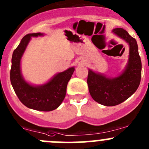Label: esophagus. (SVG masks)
<instances>
[{
	"instance_id": "esophagus-1",
	"label": "esophagus",
	"mask_w": 149,
	"mask_h": 149,
	"mask_svg": "<svg viewBox=\"0 0 149 149\" xmlns=\"http://www.w3.org/2000/svg\"><path fill=\"white\" fill-rule=\"evenodd\" d=\"M77 62H78V64H83L84 62V60L83 58H81V57H80V58L78 59Z\"/></svg>"
}]
</instances>
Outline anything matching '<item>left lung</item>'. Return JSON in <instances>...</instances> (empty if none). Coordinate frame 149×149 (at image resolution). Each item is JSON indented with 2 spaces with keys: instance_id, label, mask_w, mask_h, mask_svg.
<instances>
[{
  "instance_id": "1",
  "label": "left lung",
  "mask_w": 149,
  "mask_h": 149,
  "mask_svg": "<svg viewBox=\"0 0 149 149\" xmlns=\"http://www.w3.org/2000/svg\"><path fill=\"white\" fill-rule=\"evenodd\" d=\"M113 32L130 47L125 70L117 77L107 78L89 70L87 77L89 93L93 100L107 107L116 106L129 98L138 89L141 78V61L136 40L122 28H115Z\"/></svg>"
}]
</instances>
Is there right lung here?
I'll return each instance as SVG.
<instances>
[{"mask_svg": "<svg viewBox=\"0 0 149 149\" xmlns=\"http://www.w3.org/2000/svg\"><path fill=\"white\" fill-rule=\"evenodd\" d=\"M39 36L42 34L37 33L26 35L13 51L10 78L15 94L25 107L38 111H49L57 109L65 99L67 86L74 68H69L58 73L49 82L42 86L35 87L24 80L20 72V59L31 37Z\"/></svg>", "mask_w": 149, "mask_h": 149, "instance_id": "add662e5", "label": "right lung"}]
</instances>
